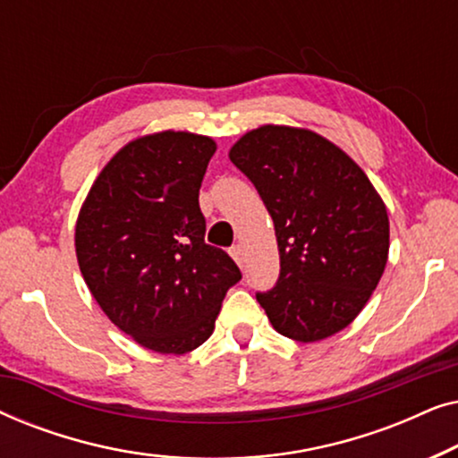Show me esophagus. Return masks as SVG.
Wrapping results in <instances>:
<instances>
[{"label": "esophagus", "instance_id": "esophagus-1", "mask_svg": "<svg viewBox=\"0 0 458 458\" xmlns=\"http://www.w3.org/2000/svg\"><path fill=\"white\" fill-rule=\"evenodd\" d=\"M231 256H233V260L237 262V265L243 267V248L240 246V243L231 248Z\"/></svg>", "mask_w": 458, "mask_h": 458}]
</instances>
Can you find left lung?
<instances>
[{
    "label": "left lung",
    "instance_id": "left-lung-1",
    "mask_svg": "<svg viewBox=\"0 0 458 458\" xmlns=\"http://www.w3.org/2000/svg\"><path fill=\"white\" fill-rule=\"evenodd\" d=\"M229 158L275 225L279 279L256 293L275 331L309 344L348 327L377 287L390 250L387 210L371 181L309 129L265 124L243 135Z\"/></svg>",
    "mask_w": 458,
    "mask_h": 458
}]
</instances>
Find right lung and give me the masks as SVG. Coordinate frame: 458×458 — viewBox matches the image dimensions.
Listing matches in <instances>:
<instances>
[{"label":"right lung","mask_w":458,"mask_h":458,"mask_svg":"<svg viewBox=\"0 0 458 458\" xmlns=\"http://www.w3.org/2000/svg\"><path fill=\"white\" fill-rule=\"evenodd\" d=\"M210 137L162 131L118 149L91 185L74 229L79 268L99 309L137 344L185 354L208 340L242 279L204 242L199 185Z\"/></svg>","instance_id":"right-lung-1"}]
</instances>
